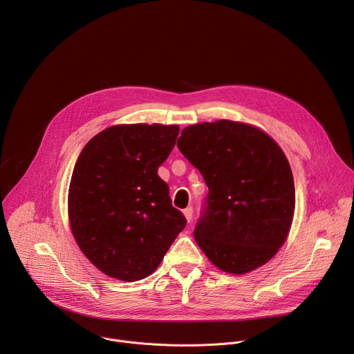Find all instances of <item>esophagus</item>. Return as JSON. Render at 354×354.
<instances>
[{
  "label": "esophagus",
  "instance_id": "esophagus-1",
  "mask_svg": "<svg viewBox=\"0 0 354 354\" xmlns=\"http://www.w3.org/2000/svg\"><path fill=\"white\" fill-rule=\"evenodd\" d=\"M183 214H185L186 220L190 223V221H192V217H193V207H186V209L183 210Z\"/></svg>",
  "mask_w": 354,
  "mask_h": 354
}]
</instances>
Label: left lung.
<instances>
[{
    "mask_svg": "<svg viewBox=\"0 0 354 354\" xmlns=\"http://www.w3.org/2000/svg\"><path fill=\"white\" fill-rule=\"evenodd\" d=\"M178 148L209 187L193 231L205 255L234 274L270 261L288 235L295 207L281 148L262 130L231 120L183 129Z\"/></svg>",
    "mask_w": 354,
    "mask_h": 354,
    "instance_id": "1",
    "label": "left lung"
}]
</instances>
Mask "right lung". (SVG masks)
<instances>
[{"mask_svg":"<svg viewBox=\"0 0 354 354\" xmlns=\"http://www.w3.org/2000/svg\"><path fill=\"white\" fill-rule=\"evenodd\" d=\"M178 134L175 124L112 126L92 137L75 162L71 231L84 255L113 279L149 276L186 225L158 176Z\"/></svg>","mask_w":354,"mask_h":354,"instance_id":"add662e5","label":"right lung"}]
</instances>
